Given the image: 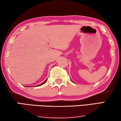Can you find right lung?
<instances>
[{
    "label": "right lung",
    "mask_w": 121,
    "mask_h": 121,
    "mask_svg": "<svg viewBox=\"0 0 121 121\" xmlns=\"http://www.w3.org/2000/svg\"><path fill=\"white\" fill-rule=\"evenodd\" d=\"M46 81H47V79H46V81H45V82H44V83H42V84H40V85H37V86H40V85H43V84H44V83H45V82H46Z\"/></svg>",
    "instance_id": "1"
}]
</instances>
